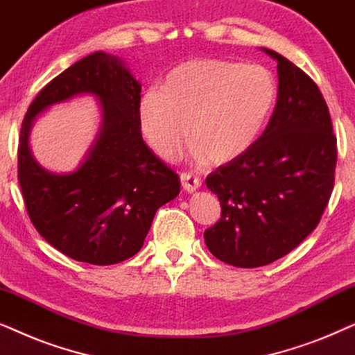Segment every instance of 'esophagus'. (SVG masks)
I'll use <instances>...</instances> for the list:
<instances>
[{"mask_svg": "<svg viewBox=\"0 0 355 355\" xmlns=\"http://www.w3.org/2000/svg\"><path fill=\"white\" fill-rule=\"evenodd\" d=\"M181 184H182L184 191L196 192L197 189L202 186V179L193 173H182L181 174Z\"/></svg>", "mask_w": 355, "mask_h": 355, "instance_id": "1", "label": "esophagus"}]
</instances>
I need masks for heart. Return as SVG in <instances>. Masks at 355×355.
Here are the masks:
<instances>
[{
	"label": "heart",
	"mask_w": 355,
	"mask_h": 355,
	"mask_svg": "<svg viewBox=\"0 0 355 355\" xmlns=\"http://www.w3.org/2000/svg\"><path fill=\"white\" fill-rule=\"evenodd\" d=\"M276 101V82L260 64L193 60L174 67L162 89L139 103L144 137L162 158L191 144L211 164L244 155L260 137Z\"/></svg>",
	"instance_id": "b5f03b06"
}]
</instances>
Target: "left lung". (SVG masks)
<instances>
[{
    "label": "left lung",
    "mask_w": 355,
    "mask_h": 355,
    "mask_svg": "<svg viewBox=\"0 0 355 355\" xmlns=\"http://www.w3.org/2000/svg\"><path fill=\"white\" fill-rule=\"evenodd\" d=\"M278 101L263 134L205 179L221 218L208 250L239 268L268 265L295 249L322 220L334 186L338 148L322 92L279 53Z\"/></svg>",
    "instance_id": "left-lung-1"
}]
</instances>
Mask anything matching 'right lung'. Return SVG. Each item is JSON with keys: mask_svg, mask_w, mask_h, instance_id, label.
I'll return each mask as SVG.
<instances>
[{"mask_svg": "<svg viewBox=\"0 0 355 355\" xmlns=\"http://www.w3.org/2000/svg\"><path fill=\"white\" fill-rule=\"evenodd\" d=\"M140 90L119 58L95 51L48 82L22 121L17 178L28 218L48 244L77 261L113 265L130 259L142 249L158 208L181 191L178 174L144 142ZM80 93L101 98L99 137L76 172H46L28 148L33 119Z\"/></svg>", "mask_w": 355, "mask_h": 355, "instance_id": "add662e5", "label": "right lung"}]
</instances>
